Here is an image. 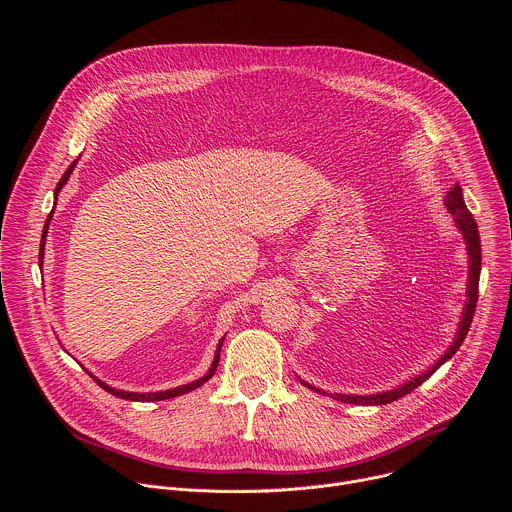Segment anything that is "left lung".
<instances>
[{
	"label": "left lung",
	"mask_w": 512,
	"mask_h": 512,
	"mask_svg": "<svg viewBox=\"0 0 512 512\" xmlns=\"http://www.w3.org/2000/svg\"><path fill=\"white\" fill-rule=\"evenodd\" d=\"M446 206H448V210L454 214V218H456V223H458V227H460V231L464 233V239H466V249H468V255H470V277H468V304H466V308H464V314H462V322H460V330H458V336H456V340H454V344L448 348V352L437 360L433 367L427 371V373H423V375H419V377H415V379H411L409 383H405V385H401V387H397V389H393V391H389V393H377V395H364V397H358V395H332L330 393V397H334V399H340V401H344V403H354V405H385V403H391V401H397V399H401V397H405L407 393H411L413 389H417L423 381H427L437 369L442 367V364L448 360V358H452L454 354H456V350L462 346V342H464V338H466V334H468V330H470V324H472V318H474V312H476V302H478V281H480V265H482V251H480V235H478V227H476V223H474V216H472V212L466 208V202H464V196H462V188L456 184L454 186V190L448 194V198H446ZM308 385V383H306ZM310 389H314V391H318V393H324V391H320V389H316V387H312V385H308ZM326 395V393H324Z\"/></svg>",
	"instance_id": "8db88e82"
}]
</instances>
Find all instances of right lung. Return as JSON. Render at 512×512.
Masks as SVG:
<instances>
[{"instance_id":"right-lung-1","label":"right lung","mask_w":512,"mask_h":512,"mask_svg":"<svg viewBox=\"0 0 512 512\" xmlns=\"http://www.w3.org/2000/svg\"><path fill=\"white\" fill-rule=\"evenodd\" d=\"M75 166H77V160L72 162L70 166H68V170L62 174V178H60V182L56 184V194H58V190L66 184V180H68V176H70V172L75 170ZM52 214V212H50ZM48 223H50V216L46 218V225H44V231H42V241H40V263H42V257H44V243H46V233H48ZM221 346H223V340L218 342V346H216V354H214V360H212V367H210V371L202 377V379H198V381H194V383H188V385H182V387H176V389H170V391H158V393H127V391H117V389H113V387H109V385H105V383H101L97 377H93V381L101 387V389H105L107 393H111V395H115V397H119V399H127V401H164V399H172V397H178V395H184V393H188V391H192V389H198L200 385H204L212 375H214V371H216V367H218V358H221Z\"/></svg>"}]
</instances>
